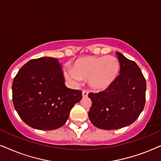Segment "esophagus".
Here are the masks:
<instances>
[{"mask_svg": "<svg viewBox=\"0 0 161 161\" xmlns=\"http://www.w3.org/2000/svg\"><path fill=\"white\" fill-rule=\"evenodd\" d=\"M87 95H88V92H87V91H86V90L82 91V97H87Z\"/></svg>", "mask_w": 161, "mask_h": 161, "instance_id": "1", "label": "esophagus"}]
</instances>
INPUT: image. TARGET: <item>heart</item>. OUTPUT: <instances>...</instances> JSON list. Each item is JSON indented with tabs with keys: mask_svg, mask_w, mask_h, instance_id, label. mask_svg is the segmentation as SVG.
Segmentation results:
<instances>
[{
	"mask_svg": "<svg viewBox=\"0 0 161 161\" xmlns=\"http://www.w3.org/2000/svg\"><path fill=\"white\" fill-rule=\"evenodd\" d=\"M119 68V62L116 57L85 56L75 61L71 68L70 76L74 80L88 79L93 88L103 90L114 82Z\"/></svg>",
	"mask_w": 161,
	"mask_h": 161,
	"instance_id": "b5f03b06",
	"label": "heart"
}]
</instances>
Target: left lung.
Here are the masks:
<instances>
[{
	"label": "left lung",
	"mask_w": 161,
	"mask_h": 161,
	"mask_svg": "<svg viewBox=\"0 0 161 161\" xmlns=\"http://www.w3.org/2000/svg\"><path fill=\"white\" fill-rule=\"evenodd\" d=\"M120 64L119 74L105 91L90 93L92 105L88 111L93 125L101 129L114 130L133 123L146 103V79L139 67L117 53Z\"/></svg>",
	"instance_id": "obj_1"
}]
</instances>
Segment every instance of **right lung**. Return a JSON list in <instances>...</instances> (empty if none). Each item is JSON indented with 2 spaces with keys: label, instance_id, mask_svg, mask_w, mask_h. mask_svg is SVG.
<instances>
[{
  "label": "right lung",
  "instance_id": "obj_1",
  "mask_svg": "<svg viewBox=\"0 0 161 161\" xmlns=\"http://www.w3.org/2000/svg\"><path fill=\"white\" fill-rule=\"evenodd\" d=\"M13 102L21 119L33 129L53 130L64 125L82 91L67 87L56 58L31 59L13 79Z\"/></svg>",
  "mask_w": 161,
  "mask_h": 161
}]
</instances>
